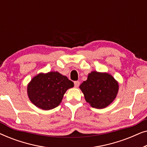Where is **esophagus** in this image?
Returning <instances> with one entry per match:
<instances>
[{
    "mask_svg": "<svg viewBox=\"0 0 147 147\" xmlns=\"http://www.w3.org/2000/svg\"><path fill=\"white\" fill-rule=\"evenodd\" d=\"M74 85H75V88H78V86H80V82L78 81H76L74 82Z\"/></svg>",
    "mask_w": 147,
    "mask_h": 147,
    "instance_id": "obj_1",
    "label": "esophagus"
}]
</instances>
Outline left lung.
I'll use <instances>...</instances> for the list:
<instances>
[{
    "label": "left lung",
    "mask_w": 147,
    "mask_h": 147,
    "mask_svg": "<svg viewBox=\"0 0 147 147\" xmlns=\"http://www.w3.org/2000/svg\"><path fill=\"white\" fill-rule=\"evenodd\" d=\"M86 101L92 108H106L117 96L119 85L111 74L107 72L92 71L86 81L80 86Z\"/></svg>",
    "instance_id": "obj_1"
}]
</instances>
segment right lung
<instances>
[{
	"mask_svg": "<svg viewBox=\"0 0 147 147\" xmlns=\"http://www.w3.org/2000/svg\"><path fill=\"white\" fill-rule=\"evenodd\" d=\"M74 86L73 82L58 71L39 73L28 84L27 95L37 108L49 110L59 106L66 91Z\"/></svg>",
	"mask_w": 147,
	"mask_h": 147,
	"instance_id": "1",
	"label": "right lung"
}]
</instances>
